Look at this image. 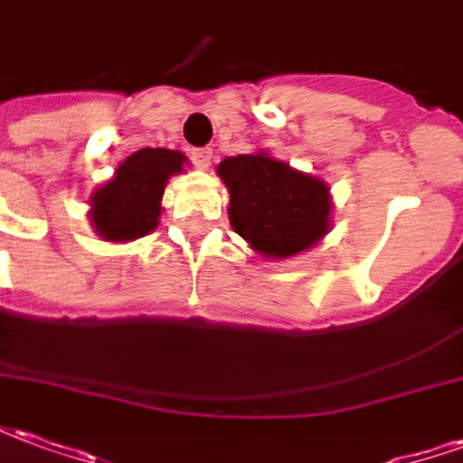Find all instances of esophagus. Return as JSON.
I'll use <instances>...</instances> for the list:
<instances>
[{
    "label": "esophagus",
    "mask_w": 463,
    "mask_h": 463,
    "mask_svg": "<svg viewBox=\"0 0 463 463\" xmlns=\"http://www.w3.org/2000/svg\"><path fill=\"white\" fill-rule=\"evenodd\" d=\"M191 158H193V163L198 165V168H203V171H205V168H211V163L215 156H213V148H193Z\"/></svg>",
    "instance_id": "esophagus-1"
}]
</instances>
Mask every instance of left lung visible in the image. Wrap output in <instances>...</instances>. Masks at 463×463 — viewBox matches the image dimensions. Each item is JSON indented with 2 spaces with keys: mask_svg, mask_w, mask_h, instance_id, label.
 I'll list each match as a JSON object with an SVG mask.
<instances>
[{
  "mask_svg": "<svg viewBox=\"0 0 463 463\" xmlns=\"http://www.w3.org/2000/svg\"><path fill=\"white\" fill-rule=\"evenodd\" d=\"M218 175L231 193L232 231L262 258L285 260L330 232L327 183L295 171L290 163L265 151L241 153L221 161Z\"/></svg>",
  "mask_w": 463,
  "mask_h": 463,
  "instance_id": "1",
  "label": "left lung"
}]
</instances>
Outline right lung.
Instances as JSON below:
<instances>
[{
    "label": "right lung",
    "mask_w": 463,
    "mask_h": 463,
    "mask_svg": "<svg viewBox=\"0 0 463 463\" xmlns=\"http://www.w3.org/2000/svg\"><path fill=\"white\" fill-rule=\"evenodd\" d=\"M185 156L168 148H141L116 168L114 178L91 195V225L109 242H128L156 231L161 198Z\"/></svg>",
    "instance_id": "right-lung-1"
}]
</instances>
